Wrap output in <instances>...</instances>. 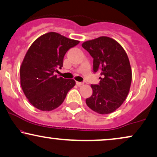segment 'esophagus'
<instances>
[{"mask_svg":"<svg viewBox=\"0 0 157 157\" xmlns=\"http://www.w3.org/2000/svg\"><path fill=\"white\" fill-rule=\"evenodd\" d=\"M76 84L78 86H82V85L84 84V82H76Z\"/></svg>","mask_w":157,"mask_h":157,"instance_id":"obj_1","label":"esophagus"}]
</instances>
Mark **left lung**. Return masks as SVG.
<instances>
[{
	"instance_id": "1",
	"label": "left lung",
	"mask_w": 157,
	"mask_h": 157,
	"mask_svg": "<svg viewBox=\"0 0 157 157\" xmlns=\"http://www.w3.org/2000/svg\"><path fill=\"white\" fill-rule=\"evenodd\" d=\"M93 58L94 73L99 71V84L91 85L93 94L86 99L88 107L99 114L114 112L129 94L132 70L125 50L114 39L101 36L82 44Z\"/></svg>"
}]
</instances>
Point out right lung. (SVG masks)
<instances>
[{
    "label": "right lung",
    "mask_w": 157,
    "mask_h": 157,
    "mask_svg": "<svg viewBox=\"0 0 157 157\" xmlns=\"http://www.w3.org/2000/svg\"><path fill=\"white\" fill-rule=\"evenodd\" d=\"M80 41L55 32L41 36L25 56L20 67V83L25 95L36 108L50 111L59 107L75 85L72 79L55 73L63 67V57Z\"/></svg>",
    "instance_id": "right-lung-1"
}]
</instances>
